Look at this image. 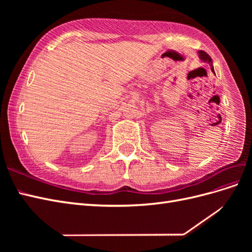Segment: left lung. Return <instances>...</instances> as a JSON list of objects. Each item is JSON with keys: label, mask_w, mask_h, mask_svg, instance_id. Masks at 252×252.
Masks as SVG:
<instances>
[{"label": "left lung", "mask_w": 252, "mask_h": 252, "mask_svg": "<svg viewBox=\"0 0 252 252\" xmlns=\"http://www.w3.org/2000/svg\"><path fill=\"white\" fill-rule=\"evenodd\" d=\"M197 55H199V58L200 60L202 61V62H205V63H208L211 67V71L215 73V69H213V65H212V60L211 58L206 53L205 51H202V50H199L197 51Z\"/></svg>", "instance_id": "1"}]
</instances>
